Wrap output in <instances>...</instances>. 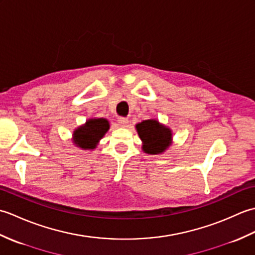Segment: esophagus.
<instances>
[{"mask_svg":"<svg viewBox=\"0 0 255 255\" xmlns=\"http://www.w3.org/2000/svg\"><path fill=\"white\" fill-rule=\"evenodd\" d=\"M118 124H119V126L126 127L127 124H128V118H126V117H119L118 118Z\"/></svg>","mask_w":255,"mask_h":255,"instance_id":"esophagus-1","label":"esophagus"}]
</instances>
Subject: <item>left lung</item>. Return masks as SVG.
<instances>
[{
	"label": "left lung",
	"instance_id": "obj_1",
	"mask_svg": "<svg viewBox=\"0 0 255 255\" xmlns=\"http://www.w3.org/2000/svg\"><path fill=\"white\" fill-rule=\"evenodd\" d=\"M137 132L142 140V150L148 154H159L172 143V131L156 119H148L136 125Z\"/></svg>",
	"mask_w": 255,
	"mask_h": 255
}]
</instances>
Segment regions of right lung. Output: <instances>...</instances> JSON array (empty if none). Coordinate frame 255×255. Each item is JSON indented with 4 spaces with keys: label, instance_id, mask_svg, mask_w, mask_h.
<instances>
[{
    "label": "right lung",
    "instance_id": "right-lung-1",
    "mask_svg": "<svg viewBox=\"0 0 255 255\" xmlns=\"http://www.w3.org/2000/svg\"><path fill=\"white\" fill-rule=\"evenodd\" d=\"M110 129V123L105 118L89 119L73 132V142L84 150H93Z\"/></svg>",
    "mask_w": 255,
    "mask_h": 255
}]
</instances>
